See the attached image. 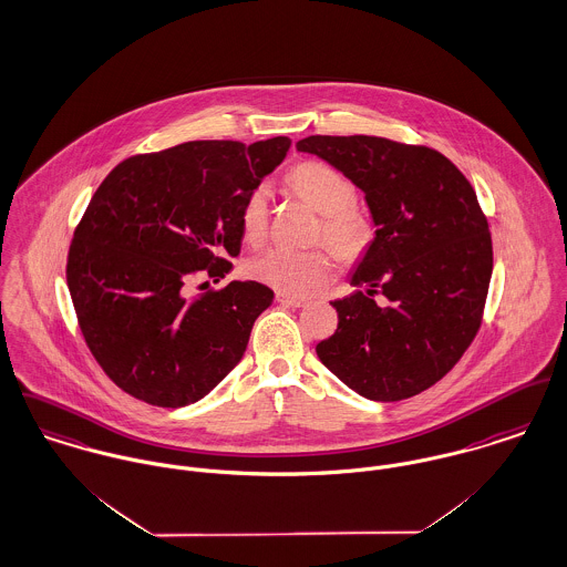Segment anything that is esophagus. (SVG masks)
Masks as SVG:
<instances>
[{"label": "esophagus", "instance_id": "1", "mask_svg": "<svg viewBox=\"0 0 567 567\" xmlns=\"http://www.w3.org/2000/svg\"><path fill=\"white\" fill-rule=\"evenodd\" d=\"M277 303L286 306V308H303L308 303L306 297H297V295H286V292H277Z\"/></svg>", "mask_w": 567, "mask_h": 567}]
</instances>
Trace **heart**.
<instances>
[{
	"label": "heart",
	"instance_id": "obj_1",
	"mask_svg": "<svg viewBox=\"0 0 567 567\" xmlns=\"http://www.w3.org/2000/svg\"><path fill=\"white\" fill-rule=\"evenodd\" d=\"M288 184L309 206L320 212L318 236L342 259H358L374 240V223L365 209L355 204V186L349 177L324 162L306 159L288 173ZM270 190L258 184L245 197L240 227L251 245H258L268 229ZM333 272V261L324 249L295 251L268 247L247 261V275L259 284L286 295L308 292L324 284Z\"/></svg>",
	"mask_w": 567,
	"mask_h": 567
}]
</instances>
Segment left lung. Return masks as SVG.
<instances>
[{
	"instance_id": "left-lung-1",
	"label": "left lung",
	"mask_w": 567,
	"mask_h": 567,
	"mask_svg": "<svg viewBox=\"0 0 567 567\" xmlns=\"http://www.w3.org/2000/svg\"><path fill=\"white\" fill-rule=\"evenodd\" d=\"M297 150L342 171L377 225L351 277L365 290L331 301L338 329L318 342V358L370 401L424 392L462 360L483 320L494 258L474 188L446 155L424 145L308 136Z\"/></svg>"
}]
</instances>
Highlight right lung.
<instances>
[{
	"label": "right lung",
	"instance_id": "add662e5",
	"mask_svg": "<svg viewBox=\"0 0 567 567\" xmlns=\"http://www.w3.org/2000/svg\"><path fill=\"white\" fill-rule=\"evenodd\" d=\"M288 150L286 136L190 141L123 159L93 195L66 284L93 358L130 396L186 408L243 360L272 290L258 281L193 290L231 270L245 197Z\"/></svg>",
	"mask_w": 567,
	"mask_h": 567
}]
</instances>
